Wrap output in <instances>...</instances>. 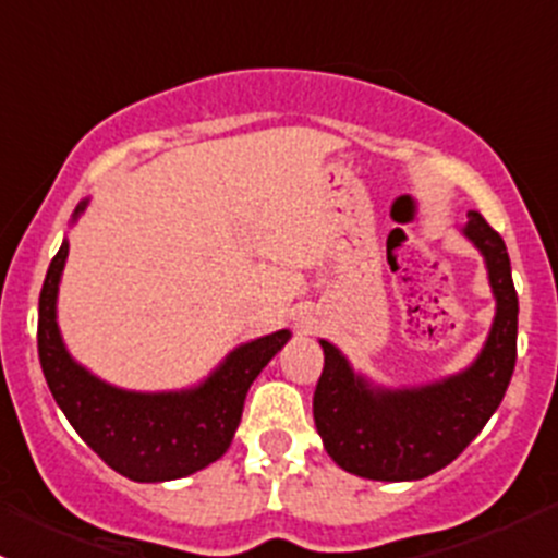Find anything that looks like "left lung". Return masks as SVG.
Here are the masks:
<instances>
[{"mask_svg":"<svg viewBox=\"0 0 558 558\" xmlns=\"http://www.w3.org/2000/svg\"><path fill=\"white\" fill-rule=\"evenodd\" d=\"M461 234L481 251L497 300L492 329L470 367L424 386L388 388L356 373L331 342L313 397V418L337 466L367 481H421L470 446L502 402L515 367L519 296L505 240L477 210Z\"/></svg>","mask_w":558,"mask_h":558,"instance_id":"obj_1","label":"left lung"}]
</instances>
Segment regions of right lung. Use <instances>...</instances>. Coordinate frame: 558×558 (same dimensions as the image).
<instances>
[{
    "instance_id": "1",
    "label": "right lung",
    "mask_w": 558,
    "mask_h": 558,
    "mask_svg": "<svg viewBox=\"0 0 558 558\" xmlns=\"http://www.w3.org/2000/svg\"><path fill=\"white\" fill-rule=\"evenodd\" d=\"M86 207L88 199H83L72 213V223ZM66 256L70 243L64 240L39 291L37 351L50 393L83 442L107 466L137 483L178 481L221 459L243 418L247 388L291 340V331L280 329L243 342L191 388H118L75 362L64 345L56 302Z\"/></svg>"
}]
</instances>
